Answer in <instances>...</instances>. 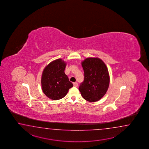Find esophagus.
I'll use <instances>...</instances> for the list:
<instances>
[{
    "instance_id": "34e87169",
    "label": "esophagus",
    "mask_w": 149,
    "mask_h": 149,
    "mask_svg": "<svg viewBox=\"0 0 149 149\" xmlns=\"http://www.w3.org/2000/svg\"><path fill=\"white\" fill-rule=\"evenodd\" d=\"M73 84L74 87H77L78 86V83L77 82H73Z\"/></svg>"
}]
</instances>
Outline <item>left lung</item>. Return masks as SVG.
Wrapping results in <instances>:
<instances>
[{
    "label": "left lung",
    "mask_w": 149,
    "mask_h": 149,
    "mask_svg": "<svg viewBox=\"0 0 149 149\" xmlns=\"http://www.w3.org/2000/svg\"><path fill=\"white\" fill-rule=\"evenodd\" d=\"M81 64L84 80L79 86V91L87 101H97L105 94L109 86L107 67L98 58H87Z\"/></svg>",
    "instance_id": "obj_1"
}]
</instances>
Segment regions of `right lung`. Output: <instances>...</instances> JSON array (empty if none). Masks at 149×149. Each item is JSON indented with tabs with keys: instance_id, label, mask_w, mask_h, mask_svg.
I'll return each instance as SVG.
<instances>
[{
	"instance_id": "add662e5",
	"label": "right lung",
	"mask_w": 149,
	"mask_h": 149,
	"mask_svg": "<svg viewBox=\"0 0 149 149\" xmlns=\"http://www.w3.org/2000/svg\"><path fill=\"white\" fill-rule=\"evenodd\" d=\"M66 63L61 59L51 62L43 71L41 77L42 89L48 98L58 100L67 95L73 87L64 73Z\"/></svg>"
}]
</instances>
